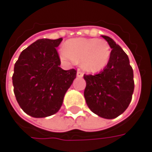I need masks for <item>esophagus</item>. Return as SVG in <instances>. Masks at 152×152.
Returning <instances> with one entry per match:
<instances>
[{
  "mask_svg": "<svg viewBox=\"0 0 152 152\" xmlns=\"http://www.w3.org/2000/svg\"><path fill=\"white\" fill-rule=\"evenodd\" d=\"M84 76V73H82L80 70H79L78 72H77V77H79V78H82Z\"/></svg>",
  "mask_w": 152,
  "mask_h": 152,
  "instance_id": "1",
  "label": "esophagus"
}]
</instances>
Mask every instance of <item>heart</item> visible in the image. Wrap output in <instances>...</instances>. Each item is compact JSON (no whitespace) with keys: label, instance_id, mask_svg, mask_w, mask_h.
I'll use <instances>...</instances> for the list:
<instances>
[{"label":"heart","instance_id":"obj_1","mask_svg":"<svg viewBox=\"0 0 152 152\" xmlns=\"http://www.w3.org/2000/svg\"><path fill=\"white\" fill-rule=\"evenodd\" d=\"M64 61L80 62L81 67L90 73H96L107 65L111 48L104 39L96 38H77L68 40L61 50Z\"/></svg>","mask_w":152,"mask_h":152}]
</instances>
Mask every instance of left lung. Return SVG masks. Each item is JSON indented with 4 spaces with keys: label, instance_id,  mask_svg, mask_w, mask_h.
I'll list each match as a JSON object with an SVG mask.
<instances>
[{
    "label": "left lung",
    "instance_id": "1",
    "mask_svg": "<svg viewBox=\"0 0 152 152\" xmlns=\"http://www.w3.org/2000/svg\"><path fill=\"white\" fill-rule=\"evenodd\" d=\"M112 48L107 65L96 75H84L87 106L99 117L113 119L123 113L132 100L134 72L129 59L113 39L102 35Z\"/></svg>",
    "mask_w": 152,
    "mask_h": 152
}]
</instances>
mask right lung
<instances>
[{
  "mask_svg": "<svg viewBox=\"0 0 152 152\" xmlns=\"http://www.w3.org/2000/svg\"><path fill=\"white\" fill-rule=\"evenodd\" d=\"M62 38L40 39L20 56L14 65L12 84L17 102L33 118L56 113L76 78L75 69L63 70L56 50Z\"/></svg>",
  "mask_w": 152,
  "mask_h": 152,
  "instance_id": "right-lung-1",
  "label": "right lung"
}]
</instances>
